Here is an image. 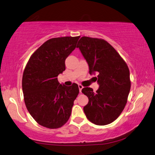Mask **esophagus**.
<instances>
[{"mask_svg": "<svg viewBox=\"0 0 155 155\" xmlns=\"http://www.w3.org/2000/svg\"><path fill=\"white\" fill-rule=\"evenodd\" d=\"M78 89H79V91H80V92H81V90H82V89H83V85H81V84H78Z\"/></svg>", "mask_w": 155, "mask_h": 155, "instance_id": "obj_1", "label": "esophagus"}]
</instances>
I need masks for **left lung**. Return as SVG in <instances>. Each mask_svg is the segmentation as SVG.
<instances>
[{
	"instance_id": "left-lung-1",
	"label": "left lung",
	"mask_w": 155,
	"mask_h": 155,
	"mask_svg": "<svg viewBox=\"0 0 155 155\" xmlns=\"http://www.w3.org/2000/svg\"><path fill=\"white\" fill-rule=\"evenodd\" d=\"M79 48L89 65L90 74L97 73L99 87H84L82 92L89 99L83 107L90 121L105 126L116 120L126 106L130 90V71L126 63L116 50L104 39L83 36ZM96 80V81H97Z\"/></svg>"
}]
</instances>
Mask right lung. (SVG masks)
Here are the masks:
<instances>
[{"label": "right lung", "mask_w": 155, "mask_h": 155, "mask_svg": "<svg viewBox=\"0 0 155 155\" xmlns=\"http://www.w3.org/2000/svg\"><path fill=\"white\" fill-rule=\"evenodd\" d=\"M80 36L49 39L30 56L22 80L24 101L39 125L50 129L68 121L79 93L77 83L61 85L57 77L65 70V61L77 47Z\"/></svg>", "instance_id": "add662e5"}]
</instances>
